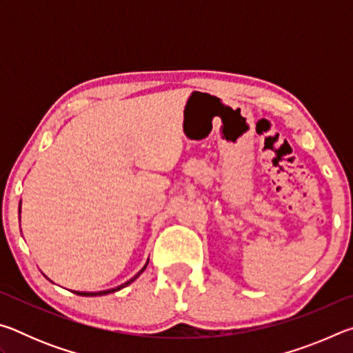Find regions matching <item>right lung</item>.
<instances>
[{
    "instance_id": "add662e5",
    "label": "right lung",
    "mask_w": 353,
    "mask_h": 353,
    "mask_svg": "<svg viewBox=\"0 0 353 353\" xmlns=\"http://www.w3.org/2000/svg\"><path fill=\"white\" fill-rule=\"evenodd\" d=\"M20 205H21V202H20ZM148 263H149V259H148V261H146V265L141 268V270L135 274V276L130 279V280H128L126 283H123V285H119V286H117V288H110V290H104V291H94V292H88V291H73L74 294H77V296H87V297H92V296H105V294H110V292H115V291H119V290H123L124 286H128V285H130L134 282V280L140 276V274L146 270V266H148ZM46 277V276H45ZM48 279V277H46ZM50 280V279H48Z\"/></svg>"
}]
</instances>
